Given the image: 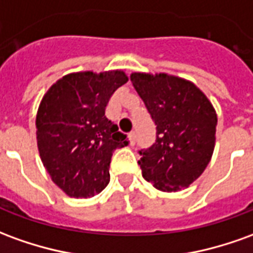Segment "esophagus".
I'll list each match as a JSON object with an SVG mask.
<instances>
[{"mask_svg":"<svg viewBox=\"0 0 253 253\" xmlns=\"http://www.w3.org/2000/svg\"><path fill=\"white\" fill-rule=\"evenodd\" d=\"M135 138H137V135H135V131H131L128 134V141H130V145L135 144Z\"/></svg>","mask_w":253,"mask_h":253,"instance_id":"esophagus-1","label":"esophagus"}]
</instances>
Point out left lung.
I'll return each instance as SVG.
<instances>
[{
    "label": "left lung",
    "instance_id": "8db88e82",
    "mask_svg": "<svg viewBox=\"0 0 253 253\" xmlns=\"http://www.w3.org/2000/svg\"><path fill=\"white\" fill-rule=\"evenodd\" d=\"M134 89L156 125V139L141 149L142 176L162 192L196 181L215 146L216 112L196 84L167 74H131Z\"/></svg>",
    "mask_w": 253,
    "mask_h": 253
}]
</instances>
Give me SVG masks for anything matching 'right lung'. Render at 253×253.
<instances>
[{"mask_svg": "<svg viewBox=\"0 0 253 253\" xmlns=\"http://www.w3.org/2000/svg\"><path fill=\"white\" fill-rule=\"evenodd\" d=\"M122 71L77 72L59 79L37 114L41 160L52 181L71 197H93L109 183L115 149L126 134L105 116L109 98L126 84Z\"/></svg>", "mask_w": 253, "mask_h": 253, "instance_id": "add662e5", "label": "right lung"}]
</instances>
